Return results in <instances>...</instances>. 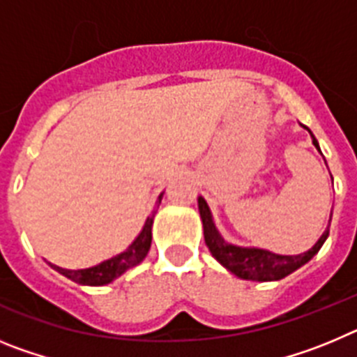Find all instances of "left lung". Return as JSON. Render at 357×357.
I'll use <instances>...</instances> for the list:
<instances>
[{
	"label": "left lung",
	"instance_id": "left-lung-1",
	"mask_svg": "<svg viewBox=\"0 0 357 357\" xmlns=\"http://www.w3.org/2000/svg\"><path fill=\"white\" fill-rule=\"evenodd\" d=\"M305 130L311 134L307 127ZM313 137V144L320 151L318 141ZM198 211H200L202 223H204V238H206V245L209 247L211 254L218 263L225 266L230 273H234L236 277L245 280H259V282H268V280H280L284 279L286 275L293 273L301 266H304L307 261H311L321 245L326 243L327 236H329V229L320 236L313 248H309L307 252L298 255H280L273 254L270 250H263V248H254V247H238L232 243H227L222 238V234L218 232L216 225L213 222V214H211L207 202L202 197H198ZM331 223V220H329Z\"/></svg>",
	"mask_w": 357,
	"mask_h": 357
}]
</instances>
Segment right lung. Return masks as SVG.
Returning <instances> with one entry per match:
<instances>
[{"label": "right lung", "instance_id": "right-lung-1", "mask_svg": "<svg viewBox=\"0 0 357 357\" xmlns=\"http://www.w3.org/2000/svg\"><path fill=\"white\" fill-rule=\"evenodd\" d=\"M162 195H159L157 198V206L162 200ZM153 216H155V211L146 218L144 222L143 230L139 232V236L132 241L130 247L127 248L121 254L110 257V259L103 261V263L96 264V266L84 268V270H66V268L55 266V264L48 263L53 270H56L59 273H62L64 277L71 279L73 282H78V284L84 286H105L109 282H112L114 279H118L119 275L134 268L135 264H139L141 261L146 257L148 250H150L151 245V225H153Z\"/></svg>", "mask_w": 357, "mask_h": 357}]
</instances>
